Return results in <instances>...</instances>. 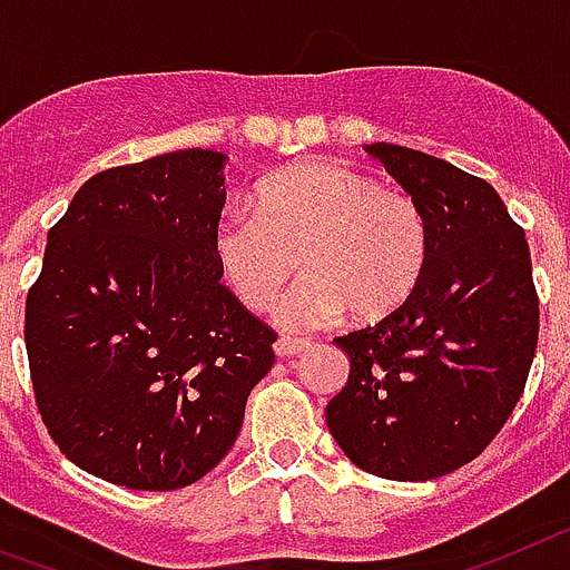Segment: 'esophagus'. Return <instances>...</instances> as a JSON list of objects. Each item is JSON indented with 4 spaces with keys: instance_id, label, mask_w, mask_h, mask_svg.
Instances as JSON below:
<instances>
[{
    "instance_id": "34e87169",
    "label": "esophagus",
    "mask_w": 570,
    "mask_h": 570,
    "mask_svg": "<svg viewBox=\"0 0 570 570\" xmlns=\"http://www.w3.org/2000/svg\"><path fill=\"white\" fill-rule=\"evenodd\" d=\"M306 350V341L304 338H289V335H284V338L275 341V355L278 358H292V355H298Z\"/></svg>"
}]
</instances>
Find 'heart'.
<instances>
[{"label":"heart","instance_id":"1","mask_svg":"<svg viewBox=\"0 0 570 570\" xmlns=\"http://www.w3.org/2000/svg\"><path fill=\"white\" fill-rule=\"evenodd\" d=\"M212 255L252 313H269L289 278L309 269L284 301L289 330L324 326L350 309L355 321L399 313L430 264L422 206L344 163H301L257 189V212H226Z\"/></svg>","mask_w":570,"mask_h":570}]
</instances>
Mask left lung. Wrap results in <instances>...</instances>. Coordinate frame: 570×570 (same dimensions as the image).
<instances>
[{
	"label": "left lung",
	"instance_id": "8db88e82",
	"mask_svg": "<svg viewBox=\"0 0 570 570\" xmlns=\"http://www.w3.org/2000/svg\"><path fill=\"white\" fill-rule=\"evenodd\" d=\"M422 206L430 264L413 298L335 338L350 358L326 428L355 468L428 482L504 428L539 338L531 249L491 183L424 151L364 146Z\"/></svg>",
	"mask_w": 570,
	"mask_h": 570
}]
</instances>
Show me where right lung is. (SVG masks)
<instances>
[{"label":"right lung","mask_w":570,"mask_h":570,"mask_svg":"<svg viewBox=\"0 0 570 570\" xmlns=\"http://www.w3.org/2000/svg\"><path fill=\"white\" fill-rule=\"evenodd\" d=\"M226 155L106 168L48 232L24 304L33 395L59 450L131 491H177L226 456L275 333L220 284Z\"/></svg>","instance_id":"1"}]
</instances>
